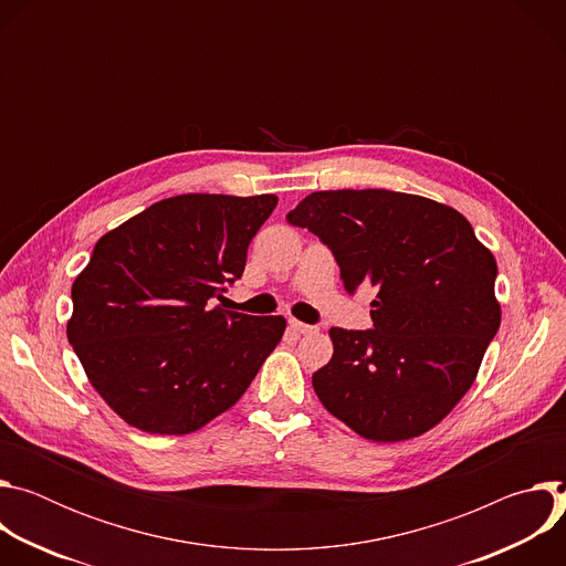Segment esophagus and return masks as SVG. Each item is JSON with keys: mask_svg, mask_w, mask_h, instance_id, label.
<instances>
[{"mask_svg": "<svg viewBox=\"0 0 566 566\" xmlns=\"http://www.w3.org/2000/svg\"><path fill=\"white\" fill-rule=\"evenodd\" d=\"M289 327H291L295 334H302V336L317 334V327H313V325H304V322H300V319H289Z\"/></svg>", "mask_w": 566, "mask_h": 566, "instance_id": "1", "label": "esophagus"}]
</instances>
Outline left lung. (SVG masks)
Returning a JSON list of instances; mask_svg holds the SVG:
<instances>
[{"mask_svg":"<svg viewBox=\"0 0 566 566\" xmlns=\"http://www.w3.org/2000/svg\"><path fill=\"white\" fill-rule=\"evenodd\" d=\"M327 244L347 293L376 289L374 329H329L322 406L369 441L441 423L476 378L502 308L497 262L454 208L391 190H322L286 214Z\"/></svg>","mask_w":566,"mask_h":566,"instance_id":"8db88e82","label":"left lung"}]
</instances>
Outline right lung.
<instances>
[{"mask_svg": "<svg viewBox=\"0 0 566 566\" xmlns=\"http://www.w3.org/2000/svg\"><path fill=\"white\" fill-rule=\"evenodd\" d=\"M275 195H179L105 232L71 286L66 338L132 428L190 434L230 410L284 336L282 315L212 308L241 277Z\"/></svg>", "mask_w": 566, "mask_h": 566, "instance_id": "obj_1", "label": "right lung"}]
</instances>
